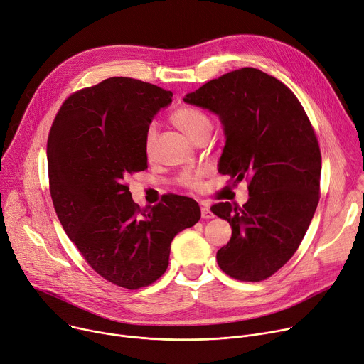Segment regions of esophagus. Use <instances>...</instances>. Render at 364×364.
<instances>
[{
    "instance_id": "esophagus-1",
    "label": "esophagus",
    "mask_w": 364,
    "mask_h": 364,
    "mask_svg": "<svg viewBox=\"0 0 364 364\" xmlns=\"http://www.w3.org/2000/svg\"><path fill=\"white\" fill-rule=\"evenodd\" d=\"M200 213H202V218H205V220H211V218H214V214H213L211 208H209V205H208V203H202Z\"/></svg>"
}]
</instances>
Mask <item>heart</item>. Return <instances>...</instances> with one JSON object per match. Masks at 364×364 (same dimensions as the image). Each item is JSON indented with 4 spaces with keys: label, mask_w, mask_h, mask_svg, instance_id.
<instances>
[{
    "label": "heart",
    "mask_w": 364,
    "mask_h": 364,
    "mask_svg": "<svg viewBox=\"0 0 364 364\" xmlns=\"http://www.w3.org/2000/svg\"><path fill=\"white\" fill-rule=\"evenodd\" d=\"M172 124H174L181 132H184L190 140H195L199 137L202 132L206 129H211V121L206 114L198 109L192 107H181L172 113L171 117ZM156 139V127L150 125L146 131L144 137V151L146 155H150L153 150V143ZM200 181V172L199 171H187L181 176V183L187 187H196Z\"/></svg>",
    "instance_id": "heart-1"
}]
</instances>
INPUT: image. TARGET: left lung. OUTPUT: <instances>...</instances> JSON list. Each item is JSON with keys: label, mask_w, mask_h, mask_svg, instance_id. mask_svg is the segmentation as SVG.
Masks as SVG:
<instances>
[{"label": "left lung", "mask_w": 364, "mask_h": 364, "mask_svg": "<svg viewBox=\"0 0 364 364\" xmlns=\"http://www.w3.org/2000/svg\"><path fill=\"white\" fill-rule=\"evenodd\" d=\"M183 100L220 118L218 172L235 184L250 181L242 208H211L232 225L217 252L220 269L245 282L270 277L298 250L318 203L321 155L307 114L288 87L254 68L225 73Z\"/></svg>", "instance_id": "8db88e82"}]
</instances>
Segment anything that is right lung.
I'll return each instance as SVG.
<instances>
[{
  "label": "right lung",
  "instance_id": "obj_1",
  "mask_svg": "<svg viewBox=\"0 0 364 364\" xmlns=\"http://www.w3.org/2000/svg\"><path fill=\"white\" fill-rule=\"evenodd\" d=\"M171 97L113 76L72 94L48 136L50 193L63 230L95 272L127 289L158 280L172 239L200 218L198 202L178 195L140 209L125 184L147 168L146 131Z\"/></svg>",
  "mask_w": 364,
  "mask_h": 364
}]
</instances>
